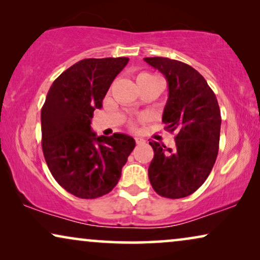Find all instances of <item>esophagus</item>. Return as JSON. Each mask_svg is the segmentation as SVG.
Masks as SVG:
<instances>
[{"label": "esophagus", "mask_w": 260, "mask_h": 260, "mask_svg": "<svg viewBox=\"0 0 260 260\" xmlns=\"http://www.w3.org/2000/svg\"><path fill=\"white\" fill-rule=\"evenodd\" d=\"M135 141H136L137 144H143V143H145V141L143 140V138H140V137L135 138Z\"/></svg>", "instance_id": "esophagus-1"}]
</instances>
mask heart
I'll use <instances>...</instances> for the list:
<instances>
[{"label":"heart","mask_w":260,"mask_h":260,"mask_svg":"<svg viewBox=\"0 0 260 260\" xmlns=\"http://www.w3.org/2000/svg\"><path fill=\"white\" fill-rule=\"evenodd\" d=\"M151 78H156V77L152 76V74H150V73L142 72L137 76V83H138V81H141V80L151 79ZM140 120H141V122H142V120H144V117H140ZM130 126H131V129H136V124H135V123H130Z\"/></svg>","instance_id":"1"}]
</instances>
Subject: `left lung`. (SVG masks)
<instances>
[{"label": "left lung", "mask_w": 260, "mask_h": 260, "mask_svg": "<svg viewBox=\"0 0 260 260\" xmlns=\"http://www.w3.org/2000/svg\"><path fill=\"white\" fill-rule=\"evenodd\" d=\"M168 81V102L162 122L175 131V148L151 141L154 158L149 180L158 195L186 198L202 186L219 151L221 115L214 92L205 78L179 60L162 56L144 58Z\"/></svg>", "instance_id": "left-lung-1"}]
</instances>
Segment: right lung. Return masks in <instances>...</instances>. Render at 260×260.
Here are the masks:
<instances>
[{
  "label": "right lung",
  "mask_w": 260,
  "mask_h": 260,
  "mask_svg": "<svg viewBox=\"0 0 260 260\" xmlns=\"http://www.w3.org/2000/svg\"><path fill=\"white\" fill-rule=\"evenodd\" d=\"M129 58L84 59L53 81L41 110L42 151L48 169L63 189L80 199L111 191L134 150L124 134L95 136L91 119L102 108L110 85Z\"/></svg>",
  "instance_id": "obj_1"
}]
</instances>
